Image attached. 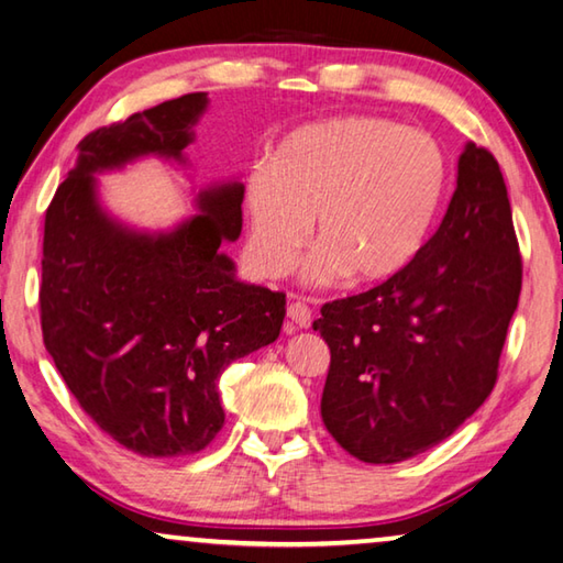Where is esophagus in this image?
<instances>
[{
    "label": "esophagus",
    "mask_w": 563,
    "mask_h": 563,
    "mask_svg": "<svg viewBox=\"0 0 563 563\" xmlns=\"http://www.w3.org/2000/svg\"><path fill=\"white\" fill-rule=\"evenodd\" d=\"M288 320L292 328H310V320H312V310L308 308V305L300 302V300H292L288 305Z\"/></svg>",
    "instance_id": "1"
}]
</instances>
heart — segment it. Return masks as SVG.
<instances>
[{"instance_id":"1","label":"heart","mask_w":563,"mask_h":563,"mask_svg":"<svg viewBox=\"0 0 563 563\" xmlns=\"http://www.w3.org/2000/svg\"><path fill=\"white\" fill-rule=\"evenodd\" d=\"M446 186L442 148L379 117H340L292 131L245 180L253 263L283 275L308 238L305 278L379 283L415 258Z\"/></svg>"}]
</instances>
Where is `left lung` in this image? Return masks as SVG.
Here are the masks:
<instances>
[{
	"mask_svg": "<svg viewBox=\"0 0 563 563\" xmlns=\"http://www.w3.org/2000/svg\"><path fill=\"white\" fill-rule=\"evenodd\" d=\"M521 255L497 158L466 144L434 235L377 288L322 305L320 415L342 450L395 464L446 440L497 383Z\"/></svg>",
	"mask_w": 563,
	"mask_h": 563,
	"instance_id": "obj_1",
	"label": "left lung"
}]
</instances>
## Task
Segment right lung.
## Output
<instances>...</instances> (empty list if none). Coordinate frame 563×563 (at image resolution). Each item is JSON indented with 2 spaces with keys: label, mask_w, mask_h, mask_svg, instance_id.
I'll list each match as a JSON object with an SVG mask.
<instances>
[{
  "label": "right lung",
  "mask_w": 563,
  "mask_h": 563,
  "mask_svg": "<svg viewBox=\"0 0 563 563\" xmlns=\"http://www.w3.org/2000/svg\"><path fill=\"white\" fill-rule=\"evenodd\" d=\"M196 91L91 131L44 221L42 332L76 402L141 456L196 454L225 422L218 377L278 340L285 295L235 278L243 184L198 190V213L146 233L103 211L97 176L141 156L186 164Z\"/></svg>",
  "instance_id": "right-lung-1"
}]
</instances>
